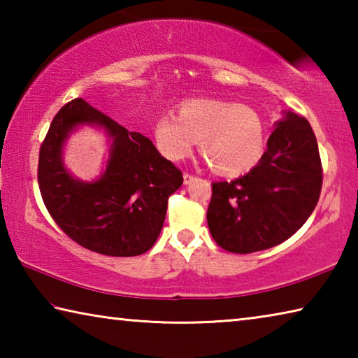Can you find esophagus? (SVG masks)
Listing matches in <instances>:
<instances>
[{
	"instance_id": "obj_1",
	"label": "esophagus",
	"mask_w": 358,
	"mask_h": 358,
	"mask_svg": "<svg viewBox=\"0 0 358 358\" xmlns=\"http://www.w3.org/2000/svg\"><path fill=\"white\" fill-rule=\"evenodd\" d=\"M194 180V175H191V173H183V181H185V185H189L191 181Z\"/></svg>"
}]
</instances>
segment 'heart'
I'll return each instance as SVG.
<instances>
[{
	"mask_svg": "<svg viewBox=\"0 0 358 358\" xmlns=\"http://www.w3.org/2000/svg\"><path fill=\"white\" fill-rule=\"evenodd\" d=\"M156 148L181 161L197 145L213 171L238 177L257 164L265 150V126L254 108L220 99H189L178 115L161 113L153 126Z\"/></svg>",
	"mask_w": 358,
	"mask_h": 358,
	"instance_id": "heart-1",
	"label": "heart"
}]
</instances>
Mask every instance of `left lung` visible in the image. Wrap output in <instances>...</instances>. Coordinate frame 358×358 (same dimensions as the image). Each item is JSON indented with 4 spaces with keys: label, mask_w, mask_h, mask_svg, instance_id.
I'll use <instances>...</instances> for the list:
<instances>
[{
    "label": "left lung",
    "mask_w": 358,
    "mask_h": 358,
    "mask_svg": "<svg viewBox=\"0 0 358 358\" xmlns=\"http://www.w3.org/2000/svg\"><path fill=\"white\" fill-rule=\"evenodd\" d=\"M256 167L234 181L211 185V237L222 250L250 254L282 243L316 208L322 164L306 118L286 112L275 124Z\"/></svg>",
    "instance_id": "left-lung-1"
}]
</instances>
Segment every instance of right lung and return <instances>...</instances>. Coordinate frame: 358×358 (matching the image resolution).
<instances>
[{
    "instance_id": "add662e5",
    "label": "right lung",
    "mask_w": 358,
    "mask_h": 358,
    "mask_svg": "<svg viewBox=\"0 0 358 358\" xmlns=\"http://www.w3.org/2000/svg\"><path fill=\"white\" fill-rule=\"evenodd\" d=\"M80 124H94L113 138L105 173L94 182L71 177L62 147ZM42 201L58 227L90 251L115 257L147 252L159 237L167 201L183 175L153 142L131 132L82 98L59 108L39 151Z\"/></svg>"
}]
</instances>
